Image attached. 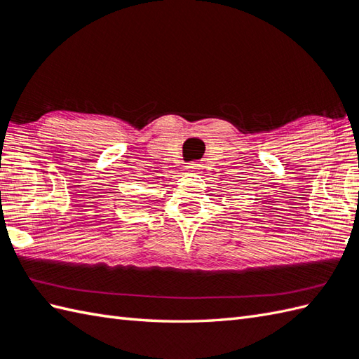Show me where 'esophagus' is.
I'll return each mask as SVG.
<instances>
[{
    "label": "esophagus",
    "mask_w": 359,
    "mask_h": 359,
    "mask_svg": "<svg viewBox=\"0 0 359 359\" xmlns=\"http://www.w3.org/2000/svg\"><path fill=\"white\" fill-rule=\"evenodd\" d=\"M187 170L191 171V172H199L202 170V163L201 162H191L187 166Z\"/></svg>",
    "instance_id": "esophagus-1"
}]
</instances>
